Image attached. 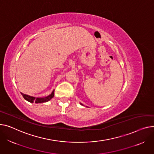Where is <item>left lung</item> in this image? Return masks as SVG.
Here are the masks:
<instances>
[{"label": "left lung", "mask_w": 154, "mask_h": 154, "mask_svg": "<svg viewBox=\"0 0 154 154\" xmlns=\"http://www.w3.org/2000/svg\"><path fill=\"white\" fill-rule=\"evenodd\" d=\"M81 105H83V104H81Z\"/></svg>", "instance_id": "obj_1"}]
</instances>
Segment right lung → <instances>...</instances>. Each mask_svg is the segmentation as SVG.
<instances>
[{
	"instance_id": "obj_1",
	"label": "right lung",
	"mask_w": 154,
	"mask_h": 154,
	"mask_svg": "<svg viewBox=\"0 0 154 154\" xmlns=\"http://www.w3.org/2000/svg\"><path fill=\"white\" fill-rule=\"evenodd\" d=\"M54 92H55V90H53L51 94L47 97H35L33 96H30L26 94H24L22 93H21V94L23 96V98L25 99V100L28 101L30 103H33L35 102V103H42L45 102H47L50 101V99L53 97L54 96Z\"/></svg>"
}]
</instances>
